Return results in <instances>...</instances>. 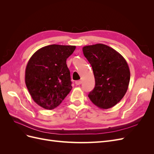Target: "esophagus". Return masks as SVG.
Returning a JSON list of instances; mask_svg holds the SVG:
<instances>
[{"label":"esophagus","instance_id":"34e87169","mask_svg":"<svg viewBox=\"0 0 154 154\" xmlns=\"http://www.w3.org/2000/svg\"><path fill=\"white\" fill-rule=\"evenodd\" d=\"M75 84H76V85H81V84H82V81H81V80L76 81V82H75Z\"/></svg>","mask_w":154,"mask_h":154}]
</instances>
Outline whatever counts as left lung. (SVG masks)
Masks as SVG:
<instances>
[{
  "instance_id": "obj_1",
  "label": "left lung",
  "mask_w": 154,
  "mask_h": 154,
  "mask_svg": "<svg viewBox=\"0 0 154 154\" xmlns=\"http://www.w3.org/2000/svg\"><path fill=\"white\" fill-rule=\"evenodd\" d=\"M82 50L95 78V87L88 96L100 109H110L127 91L130 78L128 63L122 54L105 44L86 45Z\"/></svg>"
}]
</instances>
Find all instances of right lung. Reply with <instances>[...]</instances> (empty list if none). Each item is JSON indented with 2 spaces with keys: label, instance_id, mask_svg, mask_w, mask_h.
<instances>
[{
  "label": "right lung",
  "instance_id": "1",
  "mask_svg": "<svg viewBox=\"0 0 154 154\" xmlns=\"http://www.w3.org/2000/svg\"><path fill=\"white\" fill-rule=\"evenodd\" d=\"M74 45L53 44L39 49L26 66L25 83L32 99L42 108L57 107L72 89L66 60Z\"/></svg>",
  "mask_w": 154,
  "mask_h": 154
}]
</instances>
